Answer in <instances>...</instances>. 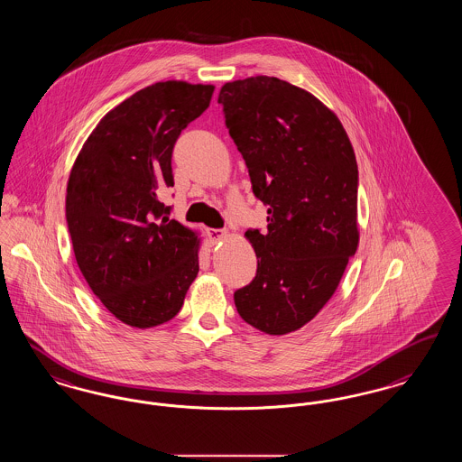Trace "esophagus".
<instances>
[{"label":"esophagus","mask_w":462,"mask_h":462,"mask_svg":"<svg viewBox=\"0 0 462 462\" xmlns=\"http://www.w3.org/2000/svg\"><path fill=\"white\" fill-rule=\"evenodd\" d=\"M208 236H209L211 242H218V240L225 239L228 236V232L225 228H209Z\"/></svg>","instance_id":"obj_1"}]
</instances>
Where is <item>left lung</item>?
<instances>
[{"instance_id":"1","label":"left lung","mask_w":462,"mask_h":462,"mask_svg":"<svg viewBox=\"0 0 462 462\" xmlns=\"http://www.w3.org/2000/svg\"><path fill=\"white\" fill-rule=\"evenodd\" d=\"M218 103L268 206V230L245 232L258 272L234 294L236 308L261 332H296L330 300L359 244L351 141L330 108L277 77L226 82Z\"/></svg>"}]
</instances>
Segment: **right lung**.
I'll use <instances>...</instances> for the list:
<instances>
[{
	"mask_svg": "<svg viewBox=\"0 0 462 462\" xmlns=\"http://www.w3.org/2000/svg\"><path fill=\"white\" fill-rule=\"evenodd\" d=\"M213 91L166 80L132 94L99 120L72 166L65 209L77 264L129 327L170 321L198 277L201 239L168 218L158 194L173 187V146Z\"/></svg>",
	"mask_w": 462,
	"mask_h": 462,
	"instance_id": "right-lung-1",
	"label": "right lung"
}]
</instances>
